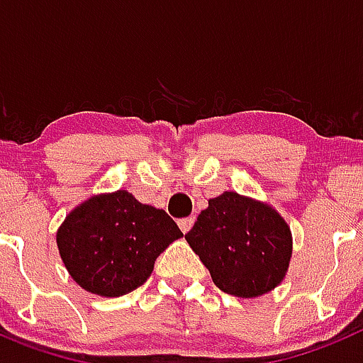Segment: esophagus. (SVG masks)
<instances>
[{"label": "esophagus", "instance_id": "34e87169", "mask_svg": "<svg viewBox=\"0 0 363 363\" xmlns=\"http://www.w3.org/2000/svg\"><path fill=\"white\" fill-rule=\"evenodd\" d=\"M194 223H195V217H184V219H179V228L186 234V232L194 226Z\"/></svg>", "mask_w": 363, "mask_h": 363}]
</instances>
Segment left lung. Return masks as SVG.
Here are the masks:
<instances>
[{"instance_id":"8db88e82","label":"left lung","mask_w":363,"mask_h":363,"mask_svg":"<svg viewBox=\"0 0 363 363\" xmlns=\"http://www.w3.org/2000/svg\"><path fill=\"white\" fill-rule=\"evenodd\" d=\"M184 238L213 283L238 298H256L279 285L292 254L291 228L279 213L235 191L208 201Z\"/></svg>"}]
</instances>
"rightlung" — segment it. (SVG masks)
I'll list each match as a JSON object with an SVG mask.
<instances>
[{
	"mask_svg": "<svg viewBox=\"0 0 363 363\" xmlns=\"http://www.w3.org/2000/svg\"><path fill=\"white\" fill-rule=\"evenodd\" d=\"M182 232L177 223L125 190L99 195L72 210L56 242L72 279L107 298L147 281L155 259Z\"/></svg>",
	"mask_w": 363,
	"mask_h": 363,
	"instance_id": "1",
	"label": "right lung"
}]
</instances>
